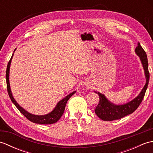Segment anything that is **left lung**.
Listing matches in <instances>:
<instances>
[{"label": "left lung", "instance_id": "obj_1", "mask_svg": "<svg viewBox=\"0 0 153 153\" xmlns=\"http://www.w3.org/2000/svg\"><path fill=\"white\" fill-rule=\"evenodd\" d=\"M135 53L140 57L142 64L143 66L145 76L147 78V83L140 94L135 99L123 105H113L106 99L105 95L98 93L100 100L98 105L95 109V112L99 118L104 121H112V120H119L127 115L130 114L138 108L144 98L146 90H147L149 85V77H150L148 68L147 56L145 51L139 43L135 48Z\"/></svg>", "mask_w": 153, "mask_h": 153}]
</instances>
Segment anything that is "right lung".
<instances>
[{
  "label": "right lung",
  "mask_w": 153,
  "mask_h": 153,
  "mask_svg": "<svg viewBox=\"0 0 153 153\" xmlns=\"http://www.w3.org/2000/svg\"><path fill=\"white\" fill-rule=\"evenodd\" d=\"M12 56L10 58V60L8 62V65H7V68H6V87H7L8 95L10 97V98L12 102L14 104V105L16 107H17V108L19 110V112H20L27 120H29L30 121L32 122H33L35 123H39V124H52V123H56L57 121L59 120V119L61 118L62 116V114H64L65 107H66V105L68 102V100H69V99L74 95L75 93H76V91H74L73 93H70V95H68L62 100H61L57 104L56 106L55 107V108L54 109L53 111H52L51 113L48 114L47 115L36 116V115H33V114H31L28 113L27 112L25 111L24 109H23L22 107L16 102L14 99L13 98L12 93H11L10 87L9 70H10V66Z\"/></svg>",
  "instance_id": "1"
}]
</instances>
